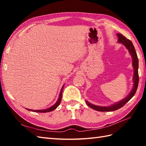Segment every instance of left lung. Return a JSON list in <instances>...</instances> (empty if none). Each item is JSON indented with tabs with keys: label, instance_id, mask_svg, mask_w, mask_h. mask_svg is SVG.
<instances>
[{
	"label": "left lung",
	"instance_id": "left-lung-1",
	"mask_svg": "<svg viewBox=\"0 0 146 146\" xmlns=\"http://www.w3.org/2000/svg\"><path fill=\"white\" fill-rule=\"evenodd\" d=\"M117 36L118 37V42L122 43V44L125 46L126 49H127L129 52L130 55L131 56L132 59V66L134 69V76H133V87L131 90V92L129 93V95L127 96L120 101L116 102L110 106L103 107V106H98V105H95L90 103L89 102L86 100V103L87 104L88 106L92 108V109L100 111H114L119 109L121 107H122L126 103L131 100V99L134 97L136 91H137V86L139 84V74H138V68H139V60L137 58V53L135 50L134 46L133 45L132 42L130 41L129 39H127L125 36L120 33H117Z\"/></svg>",
	"mask_w": 146,
	"mask_h": 146
}]
</instances>
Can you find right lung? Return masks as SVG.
I'll return each mask as SVG.
<instances>
[{
  "label": "right lung",
  "instance_id": "1",
  "mask_svg": "<svg viewBox=\"0 0 146 146\" xmlns=\"http://www.w3.org/2000/svg\"><path fill=\"white\" fill-rule=\"evenodd\" d=\"M64 85L62 86V88L61 89V91L60 93V95H59V97L58 98V100L56 101V102L53 105H52L51 107H50L49 108H46V109H43V110H31V109H28V108H26L27 110H28L29 111H35V112H41V113H45V112H49V111H51L52 110H55L56 108L61 103V98H62V92H63V89L64 88Z\"/></svg>",
  "mask_w": 146,
  "mask_h": 146
}]
</instances>
